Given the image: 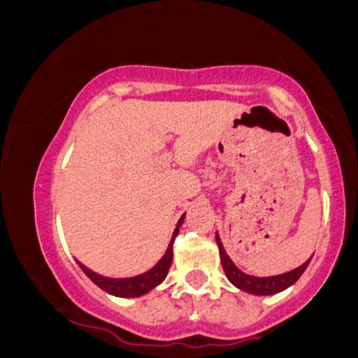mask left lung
I'll list each match as a JSON object with an SVG mask.
<instances>
[{"mask_svg": "<svg viewBox=\"0 0 358 358\" xmlns=\"http://www.w3.org/2000/svg\"><path fill=\"white\" fill-rule=\"evenodd\" d=\"M215 241L220 250V262H222V268L225 271V276H227V279L234 286H237L239 289L250 294L268 296V294L281 293V291H285L286 287L294 285V282L301 278V274L305 273L308 264H310V259H308L305 264H301L296 269L289 271V273L278 274V276H269V278L250 276V274L242 273V271L231 261V257H229L227 252H225L224 245H222L219 234H215Z\"/></svg>", "mask_w": 358, "mask_h": 358, "instance_id": "8db88e82", "label": "left lung"}]
</instances>
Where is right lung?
Instances as JSON below:
<instances>
[{
	"label": "right lung",
	"mask_w": 358,
	"mask_h": 358,
	"mask_svg": "<svg viewBox=\"0 0 358 358\" xmlns=\"http://www.w3.org/2000/svg\"><path fill=\"white\" fill-rule=\"evenodd\" d=\"M183 219H185V213L182 215V219L178 220V224H176V229H175L173 236H171L170 244H168V248L165 250V254L162 256V259H159V261L156 262V264L150 271L139 274V276L124 278V279L106 278V276H101V274L94 273V271H90L89 268H85L84 264H80L79 262L80 269L87 274L90 281L96 282V285L99 286L101 289H104L106 293L114 294V296H119V298L143 296V294H146L148 291H151L153 287L158 286L159 282H163V279L166 278L168 269H170L171 261H173V241H175V237L178 236L180 225L183 224Z\"/></svg>",
	"instance_id": "1"
}]
</instances>
